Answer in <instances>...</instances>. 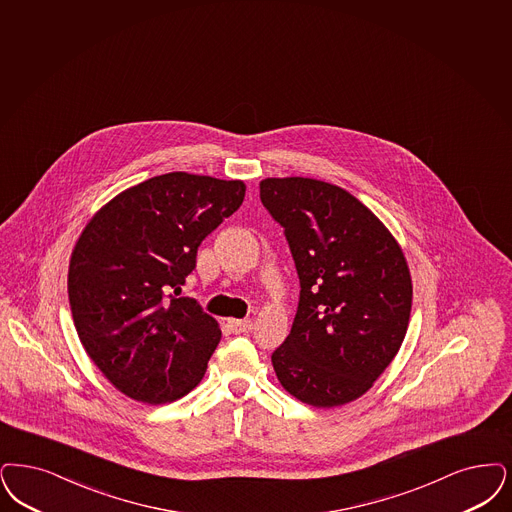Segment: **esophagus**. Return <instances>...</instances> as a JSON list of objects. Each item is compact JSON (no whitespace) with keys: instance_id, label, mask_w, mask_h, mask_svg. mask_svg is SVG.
I'll return each mask as SVG.
<instances>
[{"instance_id":"34e87169","label":"esophagus","mask_w":512,"mask_h":512,"mask_svg":"<svg viewBox=\"0 0 512 512\" xmlns=\"http://www.w3.org/2000/svg\"><path fill=\"white\" fill-rule=\"evenodd\" d=\"M228 324L234 333H249L253 329L251 320H230Z\"/></svg>"}]
</instances>
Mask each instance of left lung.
<instances>
[{
  "mask_svg": "<svg viewBox=\"0 0 512 512\" xmlns=\"http://www.w3.org/2000/svg\"><path fill=\"white\" fill-rule=\"evenodd\" d=\"M259 188L284 226L301 282L272 366L297 400L345 406L373 387L402 347L413 295L408 261L389 228L341 186L270 177Z\"/></svg>",
  "mask_w": 512,
  "mask_h": 512,
  "instance_id": "obj_1",
  "label": "left lung"
}]
</instances>
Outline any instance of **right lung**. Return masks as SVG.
<instances>
[{
    "instance_id": "add662e5",
    "label": "right lung",
    "mask_w": 512,
    "mask_h": 512,
    "mask_svg": "<svg viewBox=\"0 0 512 512\" xmlns=\"http://www.w3.org/2000/svg\"><path fill=\"white\" fill-rule=\"evenodd\" d=\"M244 196V181L175 171L123 190L83 228L68 266L72 318L87 356L125 396L158 406L202 381L221 329L177 295L200 244Z\"/></svg>"
}]
</instances>
